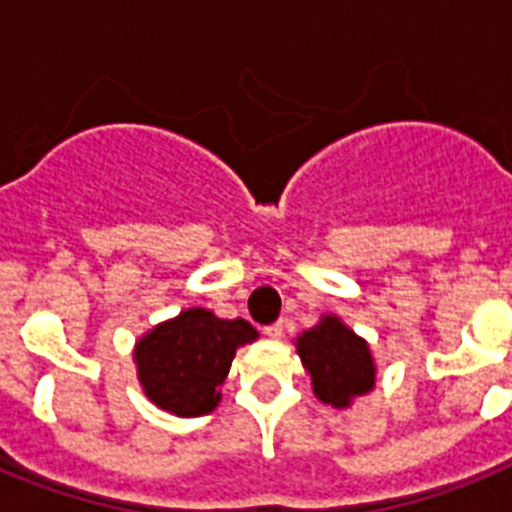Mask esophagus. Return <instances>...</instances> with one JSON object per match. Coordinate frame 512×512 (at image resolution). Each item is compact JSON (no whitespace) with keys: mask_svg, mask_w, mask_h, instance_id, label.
Wrapping results in <instances>:
<instances>
[{"mask_svg":"<svg viewBox=\"0 0 512 512\" xmlns=\"http://www.w3.org/2000/svg\"><path fill=\"white\" fill-rule=\"evenodd\" d=\"M265 336H270V339H281V336H284V321H276L270 323V326H265Z\"/></svg>","mask_w":512,"mask_h":512,"instance_id":"34e87169","label":"esophagus"}]
</instances>
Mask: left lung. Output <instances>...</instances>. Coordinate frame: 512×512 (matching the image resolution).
<instances>
[{
    "label": "left lung",
    "mask_w": 512,
    "mask_h": 512,
    "mask_svg": "<svg viewBox=\"0 0 512 512\" xmlns=\"http://www.w3.org/2000/svg\"><path fill=\"white\" fill-rule=\"evenodd\" d=\"M297 352L313 378V392L328 405L347 407L352 397L371 392L376 384L368 344L339 318L326 315L305 331L297 339Z\"/></svg>",
    "instance_id": "obj_1"
}]
</instances>
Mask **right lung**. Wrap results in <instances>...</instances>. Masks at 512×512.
Wrapping results in <instances>:
<instances>
[{
	"instance_id": "obj_1",
	"label": "right lung",
	"mask_w": 512,
	"mask_h": 512,
	"mask_svg": "<svg viewBox=\"0 0 512 512\" xmlns=\"http://www.w3.org/2000/svg\"><path fill=\"white\" fill-rule=\"evenodd\" d=\"M257 339L247 321H223L210 310L191 307L152 328L136 344V365L144 392L157 407L181 418L207 415L220 402L239 344Z\"/></svg>"
}]
</instances>
